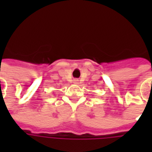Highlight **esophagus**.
Here are the masks:
<instances>
[{
    "mask_svg": "<svg viewBox=\"0 0 152 152\" xmlns=\"http://www.w3.org/2000/svg\"><path fill=\"white\" fill-rule=\"evenodd\" d=\"M73 83H74V84H76V85H77V84L79 83V80H77V79L73 80Z\"/></svg>",
    "mask_w": 152,
    "mask_h": 152,
    "instance_id": "obj_1",
    "label": "esophagus"
}]
</instances>
